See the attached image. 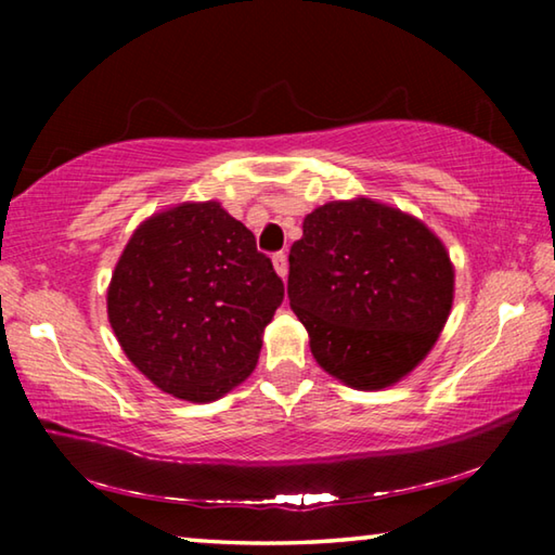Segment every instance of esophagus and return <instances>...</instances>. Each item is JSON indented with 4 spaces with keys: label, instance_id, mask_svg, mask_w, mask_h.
<instances>
[{
    "label": "esophagus",
    "instance_id": "1",
    "mask_svg": "<svg viewBox=\"0 0 555 555\" xmlns=\"http://www.w3.org/2000/svg\"><path fill=\"white\" fill-rule=\"evenodd\" d=\"M271 261H274L276 274H279L281 279H286V274H288V259H286V251H274V255H271Z\"/></svg>",
    "mask_w": 555,
    "mask_h": 555
}]
</instances>
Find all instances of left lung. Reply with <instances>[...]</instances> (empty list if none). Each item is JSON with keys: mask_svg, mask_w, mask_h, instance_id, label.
Segmentation results:
<instances>
[{"mask_svg": "<svg viewBox=\"0 0 555 555\" xmlns=\"http://www.w3.org/2000/svg\"><path fill=\"white\" fill-rule=\"evenodd\" d=\"M453 284L443 242L370 198L306 215L288 255V300L315 362L354 389L391 387L424 360L448 321Z\"/></svg>", "mask_w": 555, "mask_h": 555, "instance_id": "left-lung-1", "label": "left lung"}]
</instances>
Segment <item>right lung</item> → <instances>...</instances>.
I'll list each match as a JSON object with an SVG mask.
<instances>
[{
	"mask_svg": "<svg viewBox=\"0 0 555 555\" xmlns=\"http://www.w3.org/2000/svg\"><path fill=\"white\" fill-rule=\"evenodd\" d=\"M284 281L220 203H183L131 234L107 288L121 350L158 389L205 403L249 377Z\"/></svg>",
	"mask_w": 555,
	"mask_h": 555,
	"instance_id": "1",
	"label": "right lung"
}]
</instances>
